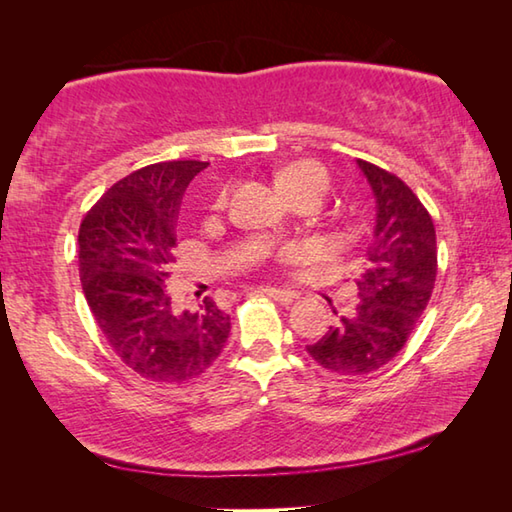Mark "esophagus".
<instances>
[{
  "instance_id": "34e87169",
  "label": "esophagus",
  "mask_w": 512,
  "mask_h": 512,
  "mask_svg": "<svg viewBox=\"0 0 512 512\" xmlns=\"http://www.w3.org/2000/svg\"><path fill=\"white\" fill-rule=\"evenodd\" d=\"M264 293L271 300H275V302H280V305H291L293 300L298 298V293L296 291H291V289H275V287H266L264 289Z\"/></svg>"
}]
</instances>
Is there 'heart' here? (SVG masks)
I'll return each instance as SVG.
<instances>
[{
	"label": "heart",
	"mask_w": 512,
	"mask_h": 512,
	"mask_svg": "<svg viewBox=\"0 0 512 512\" xmlns=\"http://www.w3.org/2000/svg\"><path fill=\"white\" fill-rule=\"evenodd\" d=\"M277 185H280L282 192L289 198H296L300 194H318L323 198L329 189V176L318 162L302 160L289 164V167H284L277 173ZM223 201L225 194H221L216 203L223 205Z\"/></svg>",
	"instance_id": "b5f03b06"
}]
</instances>
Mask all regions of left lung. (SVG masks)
Segmentation results:
<instances>
[{
	"mask_svg": "<svg viewBox=\"0 0 512 512\" xmlns=\"http://www.w3.org/2000/svg\"><path fill=\"white\" fill-rule=\"evenodd\" d=\"M377 201L375 235L357 280L359 302L307 345L318 366L359 377L384 368L409 341L427 309L438 273L431 214L395 173L357 160Z\"/></svg>",
	"mask_w": 512,
	"mask_h": 512,
	"instance_id": "8db88e82",
	"label": "left lung"
}]
</instances>
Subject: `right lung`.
Returning <instances> with one entry per match:
<instances>
[{
	"label": "right lung",
	"instance_id": "obj_1",
	"mask_svg": "<svg viewBox=\"0 0 512 512\" xmlns=\"http://www.w3.org/2000/svg\"><path fill=\"white\" fill-rule=\"evenodd\" d=\"M210 162L171 160L117 180L85 214L79 273L112 352L137 375L183 384L212 366L230 316L205 298L183 307L167 291L185 189Z\"/></svg>",
	"mask_w": 512,
	"mask_h": 512
}]
</instances>
